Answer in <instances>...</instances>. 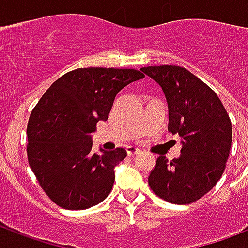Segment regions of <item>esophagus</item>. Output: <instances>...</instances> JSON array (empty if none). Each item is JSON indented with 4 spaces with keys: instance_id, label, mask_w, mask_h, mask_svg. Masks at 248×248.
Segmentation results:
<instances>
[{
    "instance_id": "1",
    "label": "esophagus",
    "mask_w": 248,
    "mask_h": 248,
    "mask_svg": "<svg viewBox=\"0 0 248 248\" xmlns=\"http://www.w3.org/2000/svg\"><path fill=\"white\" fill-rule=\"evenodd\" d=\"M126 151H127L128 155H138V153L140 152V149L136 147H132V145H128V147L126 148Z\"/></svg>"
}]
</instances>
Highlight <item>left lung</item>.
Instances as JSON below:
<instances>
[{
    "label": "left lung",
    "mask_w": 248,
    "mask_h": 248,
    "mask_svg": "<svg viewBox=\"0 0 248 248\" xmlns=\"http://www.w3.org/2000/svg\"><path fill=\"white\" fill-rule=\"evenodd\" d=\"M162 87L169 103V130L181 136V155H159L148 176L155 196L173 204H189L208 193L227 167L232 122L215 91L177 65L140 69Z\"/></svg>",
    "instance_id": "8db88e82"
}]
</instances>
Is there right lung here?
Returning <instances> with one entry per match:
<instances>
[{"instance_id":"right-lung-1","label":"right lung","mask_w":248,"mask_h":248,"mask_svg":"<svg viewBox=\"0 0 248 248\" xmlns=\"http://www.w3.org/2000/svg\"><path fill=\"white\" fill-rule=\"evenodd\" d=\"M136 69L78 68L58 78L33 108L27 126L28 162L41 188L65 210L100 203L114 183L124 148L93 153L90 134L107 121L124 86L144 78Z\"/></svg>"}]
</instances>
